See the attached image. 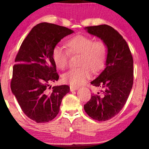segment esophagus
<instances>
[{
	"label": "esophagus",
	"mask_w": 149,
	"mask_h": 149,
	"mask_svg": "<svg viewBox=\"0 0 149 149\" xmlns=\"http://www.w3.org/2000/svg\"><path fill=\"white\" fill-rule=\"evenodd\" d=\"M78 89H79V87H77V86H73V85H70V90L71 91L77 90Z\"/></svg>",
	"instance_id": "esophagus-1"
}]
</instances>
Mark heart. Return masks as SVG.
Masks as SVG:
<instances>
[{
	"label": "heart",
	"mask_w": 149,
	"mask_h": 149,
	"mask_svg": "<svg viewBox=\"0 0 149 149\" xmlns=\"http://www.w3.org/2000/svg\"><path fill=\"white\" fill-rule=\"evenodd\" d=\"M68 51L62 46H55L52 50V60L56 67L64 70L68 66L69 54H80L79 65L63 74V81L73 86L85 83L91 77V70L97 72L103 68L107 56V48L101 40L93 41L85 35H76L66 42Z\"/></svg>",
	"instance_id": "1"
}]
</instances>
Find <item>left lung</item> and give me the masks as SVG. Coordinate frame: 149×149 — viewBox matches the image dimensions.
<instances>
[{
	"label": "left lung",
	"mask_w": 149,
	"mask_h": 149,
	"mask_svg": "<svg viewBox=\"0 0 149 149\" xmlns=\"http://www.w3.org/2000/svg\"><path fill=\"white\" fill-rule=\"evenodd\" d=\"M85 30L104 42L107 56L104 70L91 82L103 90L91 95L84 110L93 119L105 121L117 115L126 103L133 85V58L127 42L111 26H87Z\"/></svg>",
	"instance_id": "obj_1"
}]
</instances>
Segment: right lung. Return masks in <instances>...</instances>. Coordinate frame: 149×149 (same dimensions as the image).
Wrapping results in <instances>:
<instances>
[{"label":"right lung","instance_id":"obj_1","mask_svg":"<svg viewBox=\"0 0 149 149\" xmlns=\"http://www.w3.org/2000/svg\"><path fill=\"white\" fill-rule=\"evenodd\" d=\"M73 32L56 24H38L22 42L16 56L12 93L24 114L38 123L54 119L60 111L62 98L70 91L66 85L54 86L50 90V83L59 79L52 54L61 39Z\"/></svg>","mask_w":149,"mask_h":149}]
</instances>
